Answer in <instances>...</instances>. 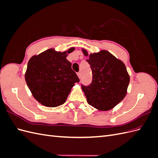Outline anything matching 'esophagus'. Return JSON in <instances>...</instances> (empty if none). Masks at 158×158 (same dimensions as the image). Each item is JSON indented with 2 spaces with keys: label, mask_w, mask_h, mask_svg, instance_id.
<instances>
[{
  "label": "esophagus",
  "mask_w": 158,
  "mask_h": 158,
  "mask_svg": "<svg viewBox=\"0 0 158 158\" xmlns=\"http://www.w3.org/2000/svg\"><path fill=\"white\" fill-rule=\"evenodd\" d=\"M77 75H78V78L80 79V78H81V76H82V74H81V73H78L77 74Z\"/></svg>",
  "instance_id": "obj_1"
}]
</instances>
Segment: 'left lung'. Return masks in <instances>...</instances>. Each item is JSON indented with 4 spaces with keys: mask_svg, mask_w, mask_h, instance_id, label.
Masks as SVG:
<instances>
[{
    "mask_svg": "<svg viewBox=\"0 0 158 158\" xmlns=\"http://www.w3.org/2000/svg\"><path fill=\"white\" fill-rule=\"evenodd\" d=\"M85 56H88L82 49ZM87 62L92 71V81L82 89L89 105L99 111H108L125 98L130 82L127 68L121 60L102 50L90 54Z\"/></svg>",
    "mask_w": 158,
    "mask_h": 158,
    "instance_id": "obj_1",
    "label": "left lung"
}]
</instances>
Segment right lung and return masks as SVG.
Here are the masks:
<instances>
[{
	"label": "right lung",
	"instance_id": "obj_1",
	"mask_svg": "<svg viewBox=\"0 0 158 158\" xmlns=\"http://www.w3.org/2000/svg\"><path fill=\"white\" fill-rule=\"evenodd\" d=\"M67 51L57 52L49 49L33 56L27 63L25 80L28 88L38 102L43 106L55 107L63 105L71 89L80 80L66 59Z\"/></svg>",
	"mask_w": 158,
	"mask_h": 158
}]
</instances>
